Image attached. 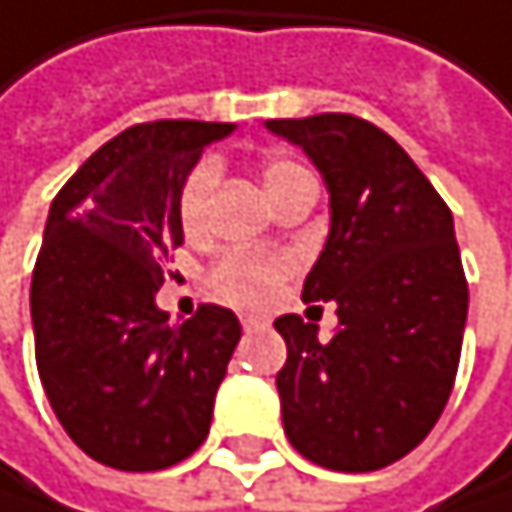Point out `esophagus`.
<instances>
[{"mask_svg": "<svg viewBox=\"0 0 512 512\" xmlns=\"http://www.w3.org/2000/svg\"><path fill=\"white\" fill-rule=\"evenodd\" d=\"M240 325L247 331H253V328H265V325H269V319H265V316H240Z\"/></svg>", "mask_w": 512, "mask_h": 512, "instance_id": "obj_1", "label": "esophagus"}]
</instances>
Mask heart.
Listing matches in <instances>:
<instances>
[{
	"instance_id": "1",
	"label": "heart",
	"mask_w": 512,
	"mask_h": 512,
	"mask_svg": "<svg viewBox=\"0 0 512 512\" xmlns=\"http://www.w3.org/2000/svg\"><path fill=\"white\" fill-rule=\"evenodd\" d=\"M215 162L203 159L196 162L193 171L187 174V181L181 187L178 196V215H181V225L187 231H193L196 225L203 222V212H206V200H209V190L215 184ZM300 174H309L300 162L294 159H265L262 165V184L269 190V196H275L294 184ZM290 272V262L281 253H228L222 256L209 272V287L218 300L234 303V306H265L272 297L278 284L284 281V275Z\"/></svg>"
}]
</instances>
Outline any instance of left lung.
<instances>
[{"label":"left lung","instance_id":"left-lung-1","mask_svg":"<svg viewBox=\"0 0 512 512\" xmlns=\"http://www.w3.org/2000/svg\"><path fill=\"white\" fill-rule=\"evenodd\" d=\"M328 190V237L303 300L338 306L328 341L300 316L275 322L287 441L334 472H375L432 432L454 388L469 287L454 215L403 146L353 115L278 118Z\"/></svg>","mask_w":512,"mask_h":512}]
</instances>
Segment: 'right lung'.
Masks as SVG:
<instances>
[{
  "label": "right lung",
  "instance_id": "add662e5",
  "mask_svg": "<svg viewBox=\"0 0 512 512\" xmlns=\"http://www.w3.org/2000/svg\"><path fill=\"white\" fill-rule=\"evenodd\" d=\"M234 124H134L74 171L49 209L30 281L37 369L68 438L102 466L181 463L212 425L240 341L231 309L171 325L156 306L159 259L184 243L178 196Z\"/></svg>",
  "mask_w": 512,
  "mask_h": 512
}]
</instances>
